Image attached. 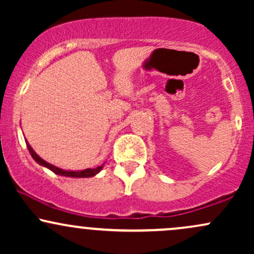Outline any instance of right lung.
<instances>
[{
  "label": "right lung",
  "mask_w": 254,
  "mask_h": 254,
  "mask_svg": "<svg viewBox=\"0 0 254 254\" xmlns=\"http://www.w3.org/2000/svg\"><path fill=\"white\" fill-rule=\"evenodd\" d=\"M26 144H27V148L28 150H30V154L33 157L34 160L38 162L39 165L42 166H45V167H48L49 170H51L54 173L56 174H60V176H64V177H72V178H88V177H94L95 174L99 173V172L101 171V168H103V165L99 166L97 168H87V170H83V171H77V172H74V171H64V170H61V168L56 167V166L49 164V162L44 161L42 157H39L36 154V151L31 148V145L26 142Z\"/></svg>",
  "instance_id": "add662e5"
}]
</instances>
